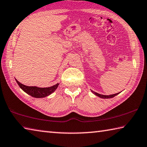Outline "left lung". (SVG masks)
I'll use <instances>...</instances> for the list:
<instances>
[{
  "instance_id": "left-lung-1",
  "label": "left lung",
  "mask_w": 147,
  "mask_h": 147,
  "mask_svg": "<svg viewBox=\"0 0 147 147\" xmlns=\"http://www.w3.org/2000/svg\"><path fill=\"white\" fill-rule=\"evenodd\" d=\"M92 93H94V94L96 95V96H98V97H100L101 98H104V99H106V98H113L115 96H116L117 94H119L118 93H116V94H111V95H103V94H98V93L97 92H93L92 91Z\"/></svg>"
}]
</instances>
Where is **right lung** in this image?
<instances>
[{"mask_svg": "<svg viewBox=\"0 0 147 147\" xmlns=\"http://www.w3.org/2000/svg\"><path fill=\"white\" fill-rule=\"evenodd\" d=\"M15 80L17 82L18 85H19V87L24 91L27 93L29 95L31 96L32 97L36 98H44L47 96H49L51 94H52L57 89L58 85H59V84H57L49 87L41 88L35 86H26V85H23L22 84L20 83L17 79H15Z\"/></svg>", "mask_w": 147, "mask_h": 147, "instance_id": "add662e5", "label": "right lung"}]
</instances>
